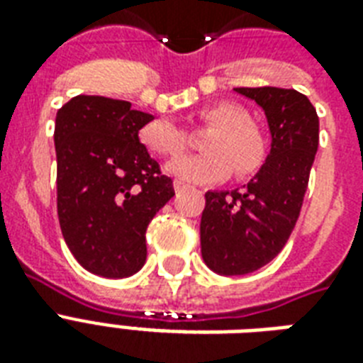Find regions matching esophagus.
I'll return each mask as SVG.
<instances>
[{
	"instance_id": "1",
	"label": "esophagus",
	"mask_w": 363,
	"mask_h": 363,
	"mask_svg": "<svg viewBox=\"0 0 363 363\" xmlns=\"http://www.w3.org/2000/svg\"><path fill=\"white\" fill-rule=\"evenodd\" d=\"M173 188H175V192H181V190H186L188 184L182 181H175L173 182Z\"/></svg>"
}]
</instances>
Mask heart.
Returning a JSON list of instances; mask_svg holds the SVG:
<instances>
[{"label": "heart", "instance_id": "b5f03b06", "mask_svg": "<svg viewBox=\"0 0 363 363\" xmlns=\"http://www.w3.org/2000/svg\"><path fill=\"white\" fill-rule=\"evenodd\" d=\"M199 124L211 128L203 137L205 154L186 156L169 164V173L188 182L211 184L226 181L235 169L239 179L256 175L267 160V139L241 105L220 101L198 113ZM139 141L147 150L175 158L186 150V131L169 118H154L139 130Z\"/></svg>", "mask_w": 363, "mask_h": 363}]
</instances>
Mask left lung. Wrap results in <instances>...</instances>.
<instances>
[{"label":"left lung","mask_w":363,"mask_h":363,"mask_svg":"<svg viewBox=\"0 0 363 363\" xmlns=\"http://www.w3.org/2000/svg\"><path fill=\"white\" fill-rule=\"evenodd\" d=\"M265 111L271 152L247 186L207 192L201 256L222 275H245L281 252L298 222L318 148V115L294 88H235Z\"/></svg>","instance_id":"1"}]
</instances>
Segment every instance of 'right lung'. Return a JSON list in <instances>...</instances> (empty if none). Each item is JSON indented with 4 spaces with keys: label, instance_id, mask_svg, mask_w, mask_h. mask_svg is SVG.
<instances>
[{
    "label": "right lung",
    "instance_id": "right-lung-1",
    "mask_svg": "<svg viewBox=\"0 0 363 363\" xmlns=\"http://www.w3.org/2000/svg\"><path fill=\"white\" fill-rule=\"evenodd\" d=\"M152 115L130 101L75 96L56 115L58 220L65 245L90 273L121 279L147 259L148 222L175 196L141 143Z\"/></svg>",
    "mask_w": 363,
    "mask_h": 363
}]
</instances>
